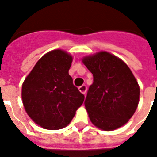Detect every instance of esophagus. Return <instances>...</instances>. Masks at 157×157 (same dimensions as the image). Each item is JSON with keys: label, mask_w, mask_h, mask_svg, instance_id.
Returning <instances> with one entry per match:
<instances>
[{"label": "esophagus", "mask_w": 157, "mask_h": 157, "mask_svg": "<svg viewBox=\"0 0 157 157\" xmlns=\"http://www.w3.org/2000/svg\"><path fill=\"white\" fill-rule=\"evenodd\" d=\"M79 90L81 93H82L83 94H85L86 93V91H87V86L85 85H83L79 87Z\"/></svg>", "instance_id": "obj_1"}]
</instances>
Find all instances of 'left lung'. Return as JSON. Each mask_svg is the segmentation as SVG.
Segmentation results:
<instances>
[{
    "label": "left lung",
    "mask_w": 157,
    "mask_h": 157,
    "mask_svg": "<svg viewBox=\"0 0 157 157\" xmlns=\"http://www.w3.org/2000/svg\"><path fill=\"white\" fill-rule=\"evenodd\" d=\"M93 75L85 106L92 123L105 131L117 129L132 117L139 103L140 88L125 63L107 52L83 59Z\"/></svg>",
    "instance_id": "1"
}]
</instances>
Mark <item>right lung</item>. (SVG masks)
<instances>
[{"mask_svg": "<svg viewBox=\"0 0 157 157\" xmlns=\"http://www.w3.org/2000/svg\"><path fill=\"white\" fill-rule=\"evenodd\" d=\"M72 57L62 50L51 51L38 60L22 85L26 113L46 129L67 126L84 102L85 96L68 74Z\"/></svg>", "mask_w": 157, "mask_h": 157, "instance_id": "right-lung-1", "label": "right lung"}]
</instances>
